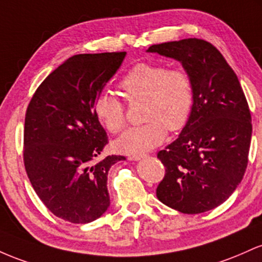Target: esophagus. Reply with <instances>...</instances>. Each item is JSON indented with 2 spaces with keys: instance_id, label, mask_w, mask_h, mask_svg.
I'll return each instance as SVG.
<instances>
[{
  "instance_id": "obj_1",
  "label": "esophagus",
  "mask_w": 262,
  "mask_h": 262,
  "mask_svg": "<svg viewBox=\"0 0 262 262\" xmlns=\"http://www.w3.org/2000/svg\"><path fill=\"white\" fill-rule=\"evenodd\" d=\"M143 157H146V155H132V156H128V160H130V161H140V160H142Z\"/></svg>"
}]
</instances>
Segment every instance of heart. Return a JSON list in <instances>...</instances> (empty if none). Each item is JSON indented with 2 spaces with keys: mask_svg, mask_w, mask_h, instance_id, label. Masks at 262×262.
<instances>
[{
  "mask_svg": "<svg viewBox=\"0 0 262 262\" xmlns=\"http://www.w3.org/2000/svg\"><path fill=\"white\" fill-rule=\"evenodd\" d=\"M120 86L128 100L146 102L142 116L146 122L128 128L115 140L114 147L119 152L145 154L166 140L167 128L179 131L187 125L193 107V85L184 70L141 63L123 76ZM94 113L111 134H119L125 127V108L114 94L100 93L94 102Z\"/></svg>",
  "mask_w": 262,
  "mask_h": 262,
  "instance_id": "obj_1",
  "label": "heart"
}]
</instances>
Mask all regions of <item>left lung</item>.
Returning <instances> with one entry per match:
<instances>
[{
	"instance_id": "1",
	"label": "left lung",
	"mask_w": 262,
	"mask_h": 262,
	"mask_svg": "<svg viewBox=\"0 0 262 262\" xmlns=\"http://www.w3.org/2000/svg\"><path fill=\"white\" fill-rule=\"evenodd\" d=\"M147 52L179 61L193 85L187 125L157 155L166 167L157 198L184 214L214 209L233 194L248 166L252 125L239 79L203 39L155 44Z\"/></svg>"
}]
</instances>
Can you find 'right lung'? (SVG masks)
<instances>
[{
	"label": "right lung",
	"instance_id": "right-lung-1",
	"mask_svg": "<svg viewBox=\"0 0 262 262\" xmlns=\"http://www.w3.org/2000/svg\"><path fill=\"white\" fill-rule=\"evenodd\" d=\"M125 57V52L74 55L44 79L28 105L26 172L44 205L74 224L94 222L110 207L107 173L123 157L95 161L107 137L94 102Z\"/></svg>",
	"mask_w": 262,
	"mask_h": 262
}]
</instances>
